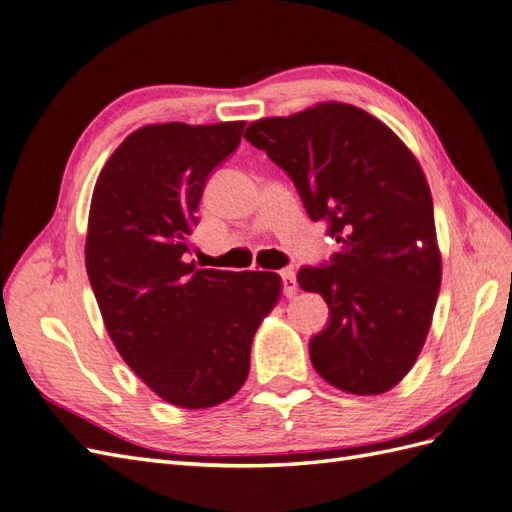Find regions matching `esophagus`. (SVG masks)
I'll return each instance as SVG.
<instances>
[{
	"instance_id": "obj_1",
	"label": "esophagus",
	"mask_w": 512,
	"mask_h": 512,
	"mask_svg": "<svg viewBox=\"0 0 512 512\" xmlns=\"http://www.w3.org/2000/svg\"><path fill=\"white\" fill-rule=\"evenodd\" d=\"M280 275H282V284H284V295H286V297H295V295H297V278H295V271L284 269Z\"/></svg>"
}]
</instances>
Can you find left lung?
Wrapping results in <instances>:
<instances>
[{
	"mask_svg": "<svg viewBox=\"0 0 512 512\" xmlns=\"http://www.w3.org/2000/svg\"><path fill=\"white\" fill-rule=\"evenodd\" d=\"M245 140L293 178L308 215L340 243L329 267L297 282L329 308L310 340L316 372L334 388L372 396L416 364L441 284L433 198L418 159L379 118L327 101L252 122Z\"/></svg>",
	"mask_w": 512,
	"mask_h": 512,
	"instance_id": "left-lung-1",
	"label": "left lung"
}]
</instances>
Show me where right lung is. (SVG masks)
Masks as SVG:
<instances>
[{"instance_id": "1", "label": "right lung", "mask_w": 512, "mask_h": 512, "mask_svg": "<svg viewBox=\"0 0 512 512\" xmlns=\"http://www.w3.org/2000/svg\"><path fill=\"white\" fill-rule=\"evenodd\" d=\"M245 122L146 124L96 178L86 269L124 362L165 403L215 407L250 372L252 340L282 295L269 271L198 269L189 260L204 183Z\"/></svg>"}]
</instances>
